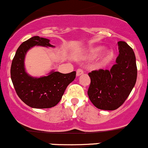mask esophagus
Listing matches in <instances>:
<instances>
[{
	"mask_svg": "<svg viewBox=\"0 0 148 148\" xmlns=\"http://www.w3.org/2000/svg\"><path fill=\"white\" fill-rule=\"evenodd\" d=\"M84 73V71H83V70L82 69V68H77V71H76V74H77V76H79L80 75H82Z\"/></svg>",
	"mask_w": 148,
	"mask_h": 148,
	"instance_id": "34e87169",
	"label": "esophagus"
}]
</instances>
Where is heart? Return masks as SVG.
<instances>
[{
	"mask_svg": "<svg viewBox=\"0 0 148 148\" xmlns=\"http://www.w3.org/2000/svg\"><path fill=\"white\" fill-rule=\"evenodd\" d=\"M102 50V48L100 47H97V48H92V49L90 51L91 56H97L99 54L100 51ZM112 56H113V53L111 51H107L105 52L103 54L101 57V63H108L111 59L112 58Z\"/></svg>",
	"mask_w": 148,
	"mask_h": 148,
	"instance_id": "heart-1",
	"label": "heart"
}]
</instances>
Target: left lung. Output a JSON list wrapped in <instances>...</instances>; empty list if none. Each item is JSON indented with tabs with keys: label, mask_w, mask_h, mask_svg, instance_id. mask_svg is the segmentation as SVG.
<instances>
[{
	"label": "left lung",
	"mask_w": 148,
	"mask_h": 148,
	"mask_svg": "<svg viewBox=\"0 0 148 148\" xmlns=\"http://www.w3.org/2000/svg\"><path fill=\"white\" fill-rule=\"evenodd\" d=\"M118 46L116 64L110 70H95L88 73L90 84L88 95L98 109H118L125 103L136 83L138 70L133 50L124 41H119Z\"/></svg>",
	"instance_id": "obj_1"
}]
</instances>
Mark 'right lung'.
<instances>
[{"mask_svg":"<svg viewBox=\"0 0 148 148\" xmlns=\"http://www.w3.org/2000/svg\"><path fill=\"white\" fill-rule=\"evenodd\" d=\"M49 41L39 36L32 37L20 45L12 61L10 76L16 93L23 103L33 108L54 107L61 100L67 86L75 78V71L66 74L52 72L39 78L25 73L24 58L28 50L34 45L53 47Z\"/></svg>","mask_w":148,"mask_h":148,"instance_id":"right-lung-1","label":"right lung"}]
</instances>
